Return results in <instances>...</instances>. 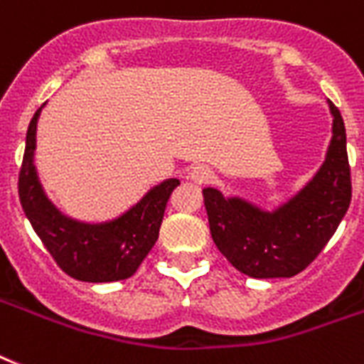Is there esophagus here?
Returning a JSON list of instances; mask_svg holds the SVG:
<instances>
[{
	"label": "esophagus",
	"mask_w": 364,
	"mask_h": 364,
	"mask_svg": "<svg viewBox=\"0 0 364 364\" xmlns=\"http://www.w3.org/2000/svg\"><path fill=\"white\" fill-rule=\"evenodd\" d=\"M190 178L196 182V184H208L212 178H214V173H212V168L208 165H196V167H191L190 171Z\"/></svg>",
	"instance_id": "esophagus-1"
}]
</instances>
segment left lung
I'll list each match as a JSON object with an SVG mask.
<instances>
[{
  "mask_svg": "<svg viewBox=\"0 0 364 364\" xmlns=\"http://www.w3.org/2000/svg\"><path fill=\"white\" fill-rule=\"evenodd\" d=\"M333 139L323 165L297 196L263 210L240 197H223L205 188L212 240L229 263L252 278H291L319 255L334 235L351 200V173L346 127L329 101Z\"/></svg>",
  "mask_w": 364,
  "mask_h": 364,
  "instance_id": "obj_1",
  "label": "left lung"
}]
</instances>
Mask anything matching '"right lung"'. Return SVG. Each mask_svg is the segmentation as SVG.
<instances>
[{"label":"right lung","instance_id":"obj_1","mask_svg":"<svg viewBox=\"0 0 364 364\" xmlns=\"http://www.w3.org/2000/svg\"><path fill=\"white\" fill-rule=\"evenodd\" d=\"M41 109L28 127L18 174V196L26 216L58 267L71 278L92 284L126 280L135 274L158 240L165 206L180 180L168 178L154 186L135 206L110 222L86 223L65 216L46 197L33 165Z\"/></svg>","mask_w":364,"mask_h":364}]
</instances>
